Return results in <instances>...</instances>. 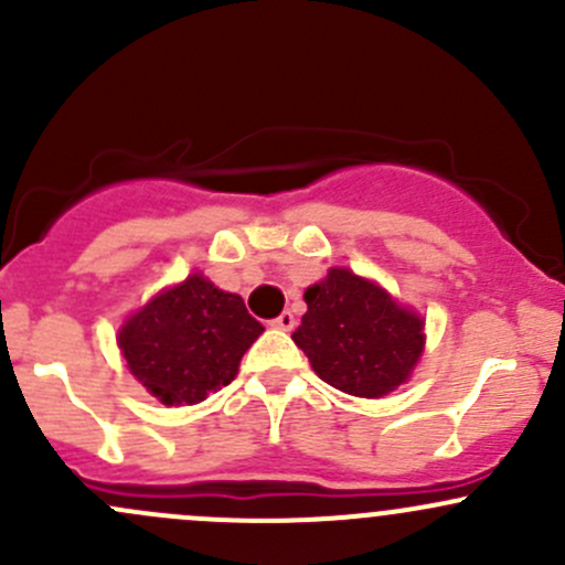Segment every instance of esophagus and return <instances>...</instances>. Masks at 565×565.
I'll use <instances>...</instances> for the list:
<instances>
[{
    "instance_id": "34e87169",
    "label": "esophagus",
    "mask_w": 565,
    "mask_h": 565,
    "mask_svg": "<svg viewBox=\"0 0 565 565\" xmlns=\"http://www.w3.org/2000/svg\"><path fill=\"white\" fill-rule=\"evenodd\" d=\"M270 324H273V328H278V330H292L295 328V315H292V311H281V315L273 319Z\"/></svg>"
}]
</instances>
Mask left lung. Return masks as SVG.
Listing matches in <instances>:
<instances>
[{
  "instance_id": "obj_1",
  "label": "left lung",
  "mask_w": 565,
  "mask_h": 565,
  "mask_svg": "<svg viewBox=\"0 0 565 565\" xmlns=\"http://www.w3.org/2000/svg\"><path fill=\"white\" fill-rule=\"evenodd\" d=\"M303 298L309 311L292 341L319 380L363 398H380L407 383L424 352V319L415 311L347 267H330Z\"/></svg>"
}]
</instances>
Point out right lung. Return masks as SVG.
Returning a JSON list of instances; mask_svg holds the SVG:
<instances>
[{
    "label": "right lung",
    "instance_id": "add662e5",
    "mask_svg": "<svg viewBox=\"0 0 565 565\" xmlns=\"http://www.w3.org/2000/svg\"><path fill=\"white\" fill-rule=\"evenodd\" d=\"M262 330L241 295L193 273L125 319L117 344L130 374L172 407L230 385Z\"/></svg>",
    "mask_w": 565,
    "mask_h": 565
}]
</instances>
